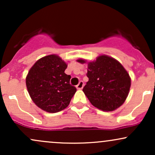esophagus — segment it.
Wrapping results in <instances>:
<instances>
[{
  "instance_id": "1",
  "label": "esophagus",
  "mask_w": 155,
  "mask_h": 155,
  "mask_svg": "<svg viewBox=\"0 0 155 155\" xmlns=\"http://www.w3.org/2000/svg\"><path fill=\"white\" fill-rule=\"evenodd\" d=\"M84 87V82L82 81H80L79 83L77 85H76V88L79 89V90H81V89H82Z\"/></svg>"
}]
</instances>
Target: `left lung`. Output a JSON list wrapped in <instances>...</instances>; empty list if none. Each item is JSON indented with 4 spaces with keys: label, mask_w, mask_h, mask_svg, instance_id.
Segmentation results:
<instances>
[{
    "label": "left lung",
    "mask_w": 155,
    "mask_h": 155,
    "mask_svg": "<svg viewBox=\"0 0 155 155\" xmlns=\"http://www.w3.org/2000/svg\"><path fill=\"white\" fill-rule=\"evenodd\" d=\"M81 63L86 61L77 60ZM89 81L83 92L96 108L111 111L122 106L129 93L131 81L128 73L117 60L101 55L88 63Z\"/></svg>",
    "instance_id": "8db88e82"
}]
</instances>
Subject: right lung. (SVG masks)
I'll use <instances>...</instances> for the list:
<instances>
[{
    "mask_svg": "<svg viewBox=\"0 0 155 155\" xmlns=\"http://www.w3.org/2000/svg\"><path fill=\"white\" fill-rule=\"evenodd\" d=\"M67 64L55 54L41 58L28 72L26 86L37 106L56 113L68 106L76 92L70 84L71 76L65 74Z\"/></svg>",
    "mask_w": 155,
    "mask_h": 155,
    "instance_id": "add662e5",
    "label": "right lung"
}]
</instances>
